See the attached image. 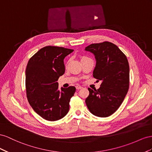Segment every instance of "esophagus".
Segmentation results:
<instances>
[{
    "label": "esophagus",
    "instance_id": "obj_1",
    "mask_svg": "<svg viewBox=\"0 0 152 152\" xmlns=\"http://www.w3.org/2000/svg\"><path fill=\"white\" fill-rule=\"evenodd\" d=\"M76 88L77 90H80V89L82 88L83 87H82V86H80V85H77V86H76Z\"/></svg>",
    "mask_w": 152,
    "mask_h": 152
}]
</instances>
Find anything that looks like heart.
Instances as JSON below:
<instances>
[{
  "instance_id": "1",
  "label": "heart",
  "mask_w": 152,
  "mask_h": 152,
  "mask_svg": "<svg viewBox=\"0 0 152 152\" xmlns=\"http://www.w3.org/2000/svg\"><path fill=\"white\" fill-rule=\"evenodd\" d=\"M87 58V57H82L81 58V60H83V59H85V58Z\"/></svg>"
}]
</instances>
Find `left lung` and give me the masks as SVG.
Here are the masks:
<instances>
[{
	"instance_id": "1",
	"label": "left lung",
	"mask_w": 152,
	"mask_h": 152,
	"mask_svg": "<svg viewBox=\"0 0 152 152\" xmlns=\"http://www.w3.org/2000/svg\"><path fill=\"white\" fill-rule=\"evenodd\" d=\"M85 51L94 55L96 65L93 76L101 81L99 89L88 88L85 102L89 111L99 117H107L122 104L129 86L127 58L118 47L110 42L95 43Z\"/></svg>"
}]
</instances>
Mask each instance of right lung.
Instances as JSON below:
<instances>
[{
    "label": "right lung",
    "mask_w": 152,
    "mask_h": 152,
    "mask_svg": "<svg viewBox=\"0 0 152 152\" xmlns=\"http://www.w3.org/2000/svg\"><path fill=\"white\" fill-rule=\"evenodd\" d=\"M73 50L45 46L30 58L25 71L27 97L30 105L42 118L57 121L66 116L75 86L58 90V79L65 72L64 59Z\"/></svg>",
    "instance_id": "obj_1"
}]
</instances>
